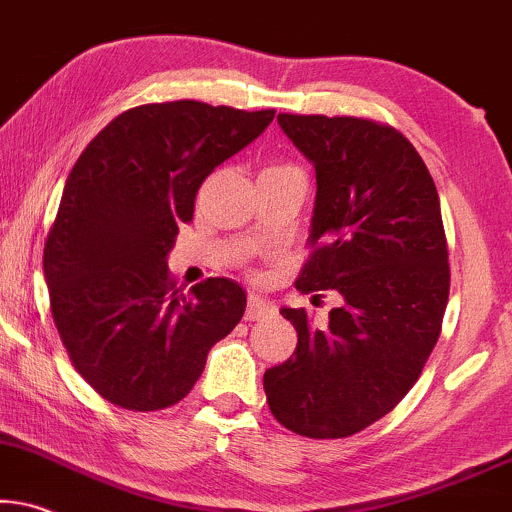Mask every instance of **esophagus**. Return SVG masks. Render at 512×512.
<instances>
[{"label":"esophagus","mask_w":512,"mask_h":512,"mask_svg":"<svg viewBox=\"0 0 512 512\" xmlns=\"http://www.w3.org/2000/svg\"><path fill=\"white\" fill-rule=\"evenodd\" d=\"M274 312H276V307L269 300H264L262 295L250 293L248 307H245V319L257 321V319H264V316H269V314H274Z\"/></svg>","instance_id":"34e87169"}]
</instances>
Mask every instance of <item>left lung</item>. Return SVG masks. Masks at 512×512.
Returning <instances> with one entry per match:
<instances>
[{
	"label": "left lung",
	"instance_id": "obj_1",
	"mask_svg": "<svg viewBox=\"0 0 512 512\" xmlns=\"http://www.w3.org/2000/svg\"><path fill=\"white\" fill-rule=\"evenodd\" d=\"M316 170V200L297 290H335L340 307L297 331L293 357L267 368L264 392L283 428L338 439L404 399L428 361L449 300V252L428 167L394 127L361 118L278 113Z\"/></svg>",
	"mask_w": 512,
	"mask_h": 512
}]
</instances>
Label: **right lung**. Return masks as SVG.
<instances>
[{
    "mask_svg": "<svg viewBox=\"0 0 512 512\" xmlns=\"http://www.w3.org/2000/svg\"><path fill=\"white\" fill-rule=\"evenodd\" d=\"M274 115L148 103L118 115L77 158L44 245V278L70 361L111 404H177L212 345L243 319L248 297L236 281L208 278L184 295L167 255L179 224L193 219L200 184Z\"/></svg>",
    "mask_w": 512,
    "mask_h": 512,
    "instance_id": "add662e5",
    "label": "right lung"
}]
</instances>
